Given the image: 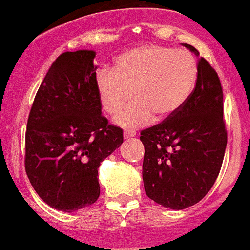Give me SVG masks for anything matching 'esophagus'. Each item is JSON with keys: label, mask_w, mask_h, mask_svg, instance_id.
<instances>
[{"label": "esophagus", "mask_w": 250, "mask_h": 250, "mask_svg": "<svg viewBox=\"0 0 250 250\" xmlns=\"http://www.w3.org/2000/svg\"><path fill=\"white\" fill-rule=\"evenodd\" d=\"M135 136H136L135 131H128V130L124 131V137L125 138H131V137H135Z\"/></svg>", "instance_id": "obj_1"}]
</instances>
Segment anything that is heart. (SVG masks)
Returning <instances> with one entry per match:
<instances>
[{
    "label": "heart",
    "mask_w": 250,
    "mask_h": 250,
    "mask_svg": "<svg viewBox=\"0 0 250 250\" xmlns=\"http://www.w3.org/2000/svg\"><path fill=\"white\" fill-rule=\"evenodd\" d=\"M198 78V65L191 53L159 44H146L115 58L113 70L96 75V90L103 109L117 115L125 127H140L152 120L171 118L191 97Z\"/></svg>",
    "instance_id": "obj_1"
}]
</instances>
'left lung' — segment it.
Wrapping results in <instances>:
<instances>
[{
  "mask_svg": "<svg viewBox=\"0 0 250 250\" xmlns=\"http://www.w3.org/2000/svg\"><path fill=\"white\" fill-rule=\"evenodd\" d=\"M198 57V78L180 112L146 128L142 177L146 194L165 208L182 210L206 197L221 169L227 145L224 96L216 71Z\"/></svg>",
  "mask_w": 250,
  "mask_h": 250,
  "instance_id": "1",
  "label": "left lung"
}]
</instances>
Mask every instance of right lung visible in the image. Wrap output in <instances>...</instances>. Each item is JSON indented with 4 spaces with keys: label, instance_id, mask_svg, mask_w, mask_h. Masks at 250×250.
<instances>
[{
    "label": "right lung",
    "instance_id": "add662e5",
    "mask_svg": "<svg viewBox=\"0 0 250 250\" xmlns=\"http://www.w3.org/2000/svg\"><path fill=\"white\" fill-rule=\"evenodd\" d=\"M95 51L62 53L34 100L25 133V171L53 209L76 211L100 197L98 167L124 141L108 124L96 90Z\"/></svg>",
    "mask_w": 250,
    "mask_h": 250
}]
</instances>
